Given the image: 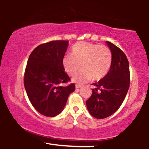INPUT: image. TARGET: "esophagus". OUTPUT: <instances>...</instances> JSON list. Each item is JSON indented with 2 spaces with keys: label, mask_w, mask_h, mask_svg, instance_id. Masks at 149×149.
I'll use <instances>...</instances> for the list:
<instances>
[{
  "label": "esophagus",
  "mask_w": 149,
  "mask_h": 149,
  "mask_svg": "<svg viewBox=\"0 0 149 149\" xmlns=\"http://www.w3.org/2000/svg\"><path fill=\"white\" fill-rule=\"evenodd\" d=\"M75 87H76V88H80L81 86L80 84H76L75 85Z\"/></svg>",
  "instance_id": "esophagus-1"
}]
</instances>
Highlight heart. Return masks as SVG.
Instances as JSON below:
<instances>
[{
	"label": "heart",
	"instance_id": "1",
	"mask_svg": "<svg viewBox=\"0 0 149 149\" xmlns=\"http://www.w3.org/2000/svg\"><path fill=\"white\" fill-rule=\"evenodd\" d=\"M71 55L62 59V66L69 76H73V81L83 84L92 79L98 81L105 77L110 70L112 60L111 50L107 46L81 42L75 44L71 49Z\"/></svg>",
	"mask_w": 149,
	"mask_h": 149
}]
</instances>
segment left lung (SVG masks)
Listing matches in <instances>:
<instances>
[{"label":"left lung","instance_id":"obj_1","mask_svg":"<svg viewBox=\"0 0 149 149\" xmlns=\"http://www.w3.org/2000/svg\"><path fill=\"white\" fill-rule=\"evenodd\" d=\"M112 60L110 70L103 79L94 83L92 94L86 101L89 112L98 119L115 113L125 100L130 84L129 61L123 51L109 42Z\"/></svg>","mask_w":149,"mask_h":149}]
</instances>
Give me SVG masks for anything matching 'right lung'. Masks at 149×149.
I'll list each match as a JSON object with an SVG mask.
<instances>
[{"label": "right lung", "instance_id": "add662e5", "mask_svg": "<svg viewBox=\"0 0 149 149\" xmlns=\"http://www.w3.org/2000/svg\"><path fill=\"white\" fill-rule=\"evenodd\" d=\"M68 41L56 40L42 44L29 57L24 75V85L31 103L38 112L54 117L61 112L75 85L61 84L70 79L62 66V59Z\"/></svg>", "mask_w": 149, "mask_h": 149}]
</instances>
